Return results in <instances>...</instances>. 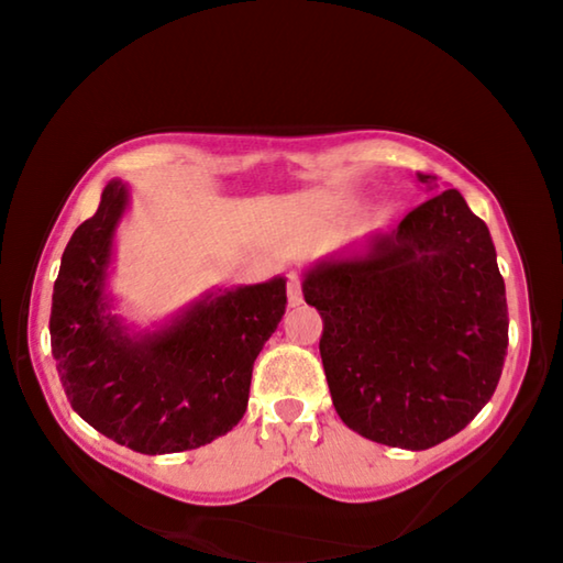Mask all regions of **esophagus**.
<instances>
[{"label": "esophagus", "mask_w": 563, "mask_h": 563, "mask_svg": "<svg viewBox=\"0 0 563 563\" xmlns=\"http://www.w3.org/2000/svg\"><path fill=\"white\" fill-rule=\"evenodd\" d=\"M288 300H290V305L302 302V275L300 273H288Z\"/></svg>", "instance_id": "34e87169"}]
</instances>
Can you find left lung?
<instances>
[{
    "label": "left lung",
    "mask_w": 563,
    "mask_h": 563,
    "mask_svg": "<svg viewBox=\"0 0 563 563\" xmlns=\"http://www.w3.org/2000/svg\"><path fill=\"white\" fill-rule=\"evenodd\" d=\"M302 292L322 318L332 405L367 440L430 450L462 432L499 385L507 290L489 228L460 190L412 208L365 258L320 263Z\"/></svg>",
    "instance_id": "8db88e82"
}]
</instances>
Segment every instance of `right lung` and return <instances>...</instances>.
<instances>
[{
    "label": "right lung",
    "instance_id": "1",
    "mask_svg": "<svg viewBox=\"0 0 563 563\" xmlns=\"http://www.w3.org/2000/svg\"><path fill=\"white\" fill-rule=\"evenodd\" d=\"M126 186L76 228L52 295V355L74 412L141 454L203 446L241 422L253 362L285 316V280L225 290L144 340L107 312L103 280Z\"/></svg>",
    "mask_w": 563,
    "mask_h": 563
}]
</instances>
